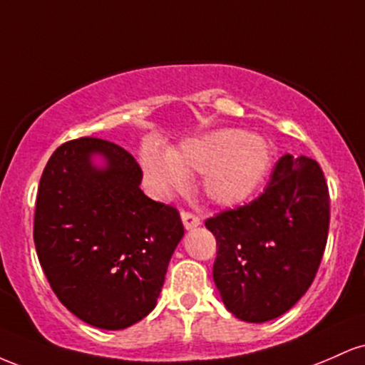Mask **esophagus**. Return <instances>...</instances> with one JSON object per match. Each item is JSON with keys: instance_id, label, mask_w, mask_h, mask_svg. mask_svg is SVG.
Instances as JSON below:
<instances>
[{"instance_id": "34e87169", "label": "esophagus", "mask_w": 365, "mask_h": 365, "mask_svg": "<svg viewBox=\"0 0 365 365\" xmlns=\"http://www.w3.org/2000/svg\"><path fill=\"white\" fill-rule=\"evenodd\" d=\"M182 221H183V226H185L187 230H192V228H195V226L200 225V217L195 216L194 212H190V211H182Z\"/></svg>"}]
</instances>
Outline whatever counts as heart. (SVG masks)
Masks as SVG:
<instances>
[{
    "label": "heart",
    "mask_w": 365,
    "mask_h": 365,
    "mask_svg": "<svg viewBox=\"0 0 365 365\" xmlns=\"http://www.w3.org/2000/svg\"><path fill=\"white\" fill-rule=\"evenodd\" d=\"M273 150L266 139L240 128H225L183 142L175 153L154 145L142 150L144 175L158 195L182 190L188 173H206L204 190L225 206L242 202L262 185Z\"/></svg>",
    "instance_id": "obj_1"
}]
</instances>
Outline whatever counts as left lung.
Instances as JSON below:
<instances>
[{"mask_svg":"<svg viewBox=\"0 0 365 365\" xmlns=\"http://www.w3.org/2000/svg\"><path fill=\"white\" fill-rule=\"evenodd\" d=\"M216 237L212 278L247 322L282 316L309 290L324 254L329 190L311 158L284 154L257 199L206 220Z\"/></svg>","mask_w":365,"mask_h":365,"instance_id":"left-lung-1","label":"left lung"}]
</instances>
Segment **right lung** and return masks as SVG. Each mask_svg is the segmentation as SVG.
<instances>
[{
	"mask_svg": "<svg viewBox=\"0 0 365 365\" xmlns=\"http://www.w3.org/2000/svg\"><path fill=\"white\" fill-rule=\"evenodd\" d=\"M92 153L107 159L91 166ZM139 163L113 142L81 137L49 158L39 182L34 244L46 278L78 319L123 329L156 307L183 237L178 211L140 190Z\"/></svg>",
	"mask_w": 365,
	"mask_h": 365,
	"instance_id": "obj_1",
	"label": "right lung"
}]
</instances>
